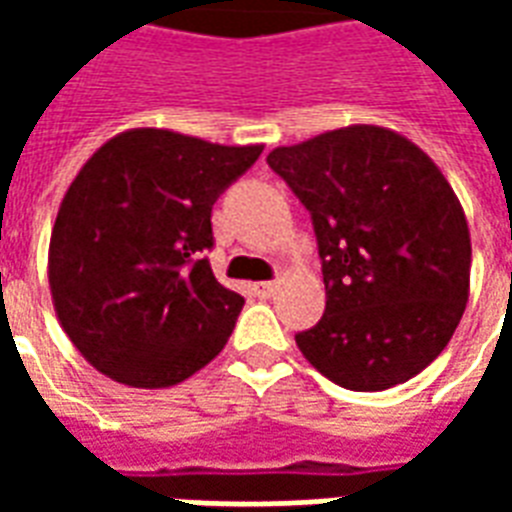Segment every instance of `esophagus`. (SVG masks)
I'll use <instances>...</instances> for the list:
<instances>
[{
	"mask_svg": "<svg viewBox=\"0 0 512 512\" xmlns=\"http://www.w3.org/2000/svg\"><path fill=\"white\" fill-rule=\"evenodd\" d=\"M277 282H257L255 285V293L257 296H263V299H268V296H274L277 293Z\"/></svg>",
	"mask_w": 512,
	"mask_h": 512,
	"instance_id": "esophagus-1",
	"label": "esophagus"
}]
</instances>
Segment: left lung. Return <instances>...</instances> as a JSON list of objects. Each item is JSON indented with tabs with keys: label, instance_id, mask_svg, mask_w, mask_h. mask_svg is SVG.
Returning <instances> with one entry per match:
<instances>
[{
	"label": "left lung",
	"instance_id": "8db88e82",
	"mask_svg": "<svg viewBox=\"0 0 512 512\" xmlns=\"http://www.w3.org/2000/svg\"><path fill=\"white\" fill-rule=\"evenodd\" d=\"M268 167L310 211L323 263L304 359L354 392L422 373L461 323L472 271L466 213L433 158L392 128L348 126L274 147Z\"/></svg>",
	"mask_w": 512,
	"mask_h": 512
}]
</instances>
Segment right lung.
Returning <instances> with one entry per match:
<instances>
[{
    "label": "right lung",
    "instance_id": "1",
    "mask_svg": "<svg viewBox=\"0 0 512 512\" xmlns=\"http://www.w3.org/2000/svg\"><path fill=\"white\" fill-rule=\"evenodd\" d=\"M260 153L128 128L87 158L51 230L49 288L60 326L95 370L164 389L219 356L244 299L200 252L213 246V202Z\"/></svg>",
    "mask_w": 512,
    "mask_h": 512
}]
</instances>
